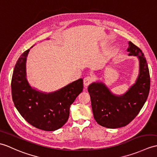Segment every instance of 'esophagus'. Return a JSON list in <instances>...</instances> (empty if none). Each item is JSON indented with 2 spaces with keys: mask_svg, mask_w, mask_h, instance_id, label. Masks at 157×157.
I'll return each mask as SVG.
<instances>
[{
  "mask_svg": "<svg viewBox=\"0 0 157 157\" xmlns=\"http://www.w3.org/2000/svg\"><path fill=\"white\" fill-rule=\"evenodd\" d=\"M93 81V78L91 76H87L84 79H83V85L84 86L87 87V86H89L91 83Z\"/></svg>",
  "mask_w": 157,
  "mask_h": 157,
  "instance_id": "esophagus-1",
  "label": "esophagus"
}]
</instances>
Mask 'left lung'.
<instances>
[{
    "label": "left lung",
    "instance_id": "8db88e82",
    "mask_svg": "<svg viewBox=\"0 0 157 157\" xmlns=\"http://www.w3.org/2000/svg\"><path fill=\"white\" fill-rule=\"evenodd\" d=\"M129 56H136L139 72L135 83L122 95L113 94L101 81L88 86L94 119L108 128L125 126L136 117L143 107L150 90V75L147 60L140 49L129 41Z\"/></svg>",
    "mask_w": 157,
    "mask_h": 157
}]
</instances>
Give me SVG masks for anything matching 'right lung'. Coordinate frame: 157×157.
<instances>
[{"mask_svg":"<svg viewBox=\"0 0 157 157\" xmlns=\"http://www.w3.org/2000/svg\"><path fill=\"white\" fill-rule=\"evenodd\" d=\"M30 49L21 55L14 68L13 102L20 114L32 126L45 131L56 130L67 121L70 105L83 90V79L49 93L33 87L27 78V57Z\"/></svg>","mask_w":157,"mask_h":157,"instance_id":"1","label":"right lung"}]
</instances>
